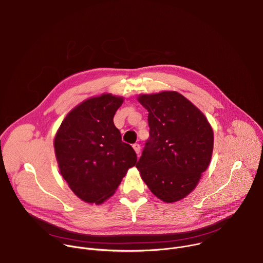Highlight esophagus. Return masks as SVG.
<instances>
[{
    "label": "esophagus",
    "mask_w": 263,
    "mask_h": 263,
    "mask_svg": "<svg viewBox=\"0 0 263 263\" xmlns=\"http://www.w3.org/2000/svg\"><path fill=\"white\" fill-rule=\"evenodd\" d=\"M132 146H133V148H134L135 153L138 155V154H139V152H140V145H139L138 143H134Z\"/></svg>",
    "instance_id": "34e87169"
}]
</instances>
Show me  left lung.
<instances>
[{
    "label": "left lung",
    "mask_w": 263,
    "mask_h": 263,
    "mask_svg": "<svg viewBox=\"0 0 263 263\" xmlns=\"http://www.w3.org/2000/svg\"><path fill=\"white\" fill-rule=\"evenodd\" d=\"M149 137L136 167L158 199L174 203L189 196L207 170L213 130L203 112L177 91L141 93Z\"/></svg>",
    "instance_id": "obj_1"
}]
</instances>
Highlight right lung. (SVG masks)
<instances>
[{"label": "right lung", "instance_id": "obj_1", "mask_svg": "<svg viewBox=\"0 0 263 263\" xmlns=\"http://www.w3.org/2000/svg\"><path fill=\"white\" fill-rule=\"evenodd\" d=\"M123 102V97L111 93L89 98L68 112L55 135L60 174L71 192L88 204L100 205L114 196L137 161L114 124Z\"/></svg>", "mask_w": 263, "mask_h": 263}]
</instances>
